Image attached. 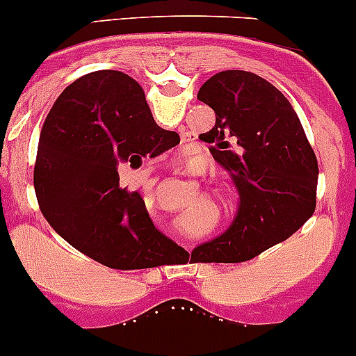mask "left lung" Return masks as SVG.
<instances>
[{
    "instance_id": "1",
    "label": "left lung",
    "mask_w": 356,
    "mask_h": 356,
    "mask_svg": "<svg viewBox=\"0 0 356 356\" xmlns=\"http://www.w3.org/2000/svg\"><path fill=\"white\" fill-rule=\"evenodd\" d=\"M198 101L216 113L213 129L200 139L212 144L210 153L227 170L240 202L231 226L195 250L203 262L250 261L313 216L316 156L287 97L254 72H217L202 85Z\"/></svg>"
}]
</instances>
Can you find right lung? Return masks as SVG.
I'll return each instance as SVG.
<instances>
[{
  "label": "right lung",
  "mask_w": 356,
  "mask_h": 356,
  "mask_svg": "<svg viewBox=\"0 0 356 356\" xmlns=\"http://www.w3.org/2000/svg\"><path fill=\"white\" fill-rule=\"evenodd\" d=\"M179 144L160 129L143 86L122 71L88 72L58 95L38 144L34 191L41 213L69 245L113 270L161 264L168 240L118 168H139Z\"/></svg>",
  "instance_id": "1"
}]
</instances>
